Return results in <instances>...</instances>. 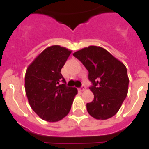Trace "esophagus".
Segmentation results:
<instances>
[{"mask_svg":"<svg viewBox=\"0 0 149 149\" xmlns=\"http://www.w3.org/2000/svg\"><path fill=\"white\" fill-rule=\"evenodd\" d=\"M79 90H80V91H84L85 90H86V86H84V85H83V86L79 88Z\"/></svg>","mask_w":149,"mask_h":149,"instance_id":"1","label":"esophagus"}]
</instances>
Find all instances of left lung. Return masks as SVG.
<instances>
[{
  "label": "left lung",
  "instance_id": "obj_1",
  "mask_svg": "<svg viewBox=\"0 0 149 149\" xmlns=\"http://www.w3.org/2000/svg\"><path fill=\"white\" fill-rule=\"evenodd\" d=\"M88 70L90 87L94 98L86 104L89 114L97 120H107L118 113L127 97L129 79L125 64L105 49L96 45L73 53Z\"/></svg>",
  "mask_w": 149,
  "mask_h": 149
}]
</instances>
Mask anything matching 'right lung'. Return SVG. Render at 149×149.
<instances>
[{
  "mask_svg": "<svg viewBox=\"0 0 149 149\" xmlns=\"http://www.w3.org/2000/svg\"><path fill=\"white\" fill-rule=\"evenodd\" d=\"M71 52L60 45H52L27 68L24 88L29 104L39 118L49 122H56L67 115L78 92L76 87L65 86L61 74Z\"/></svg>",
  "mask_w": 149,
  "mask_h": 149,
  "instance_id": "1",
  "label": "right lung"
}]
</instances>
